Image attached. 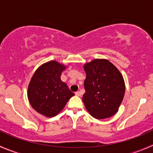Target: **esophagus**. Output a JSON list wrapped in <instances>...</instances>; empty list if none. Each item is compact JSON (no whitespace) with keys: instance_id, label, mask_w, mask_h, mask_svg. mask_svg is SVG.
<instances>
[{"instance_id":"1","label":"esophagus","mask_w":153,"mask_h":153,"mask_svg":"<svg viewBox=\"0 0 153 153\" xmlns=\"http://www.w3.org/2000/svg\"><path fill=\"white\" fill-rule=\"evenodd\" d=\"M75 95H77V96H81V92H80V91H77V92H75Z\"/></svg>"}]
</instances>
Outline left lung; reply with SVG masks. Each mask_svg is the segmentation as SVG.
I'll list each match as a JSON object with an SVG mask.
<instances>
[{"mask_svg":"<svg viewBox=\"0 0 153 153\" xmlns=\"http://www.w3.org/2000/svg\"><path fill=\"white\" fill-rule=\"evenodd\" d=\"M86 77L83 102L88 112L97 119L109 118L118 110L124 98L123 76L112 63L95 59L84 65Z\"/></svg>","mask_w":153,"mask_h":153,"instance_id":"left-lung-1","label":"left lung"}]
</instances>
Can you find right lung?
<instances>
[{
	"label": "right lung",
	"instance_id": "1",
	"mask_svg": "<svg viewBox=\"0 0 153 153\" xmlns=\"http://www.w3.org/2000/svg\"><path fill=\"white\" fill-rule=\"evenodd\" d=\"M65 67L57 61L44 64L34 73L29 84V101L32 107L47 117L59 113L75 94L61 80Z\"/></svg>",
	"mask_w": 153,
	"mask_h": 153
}]
</instances>
